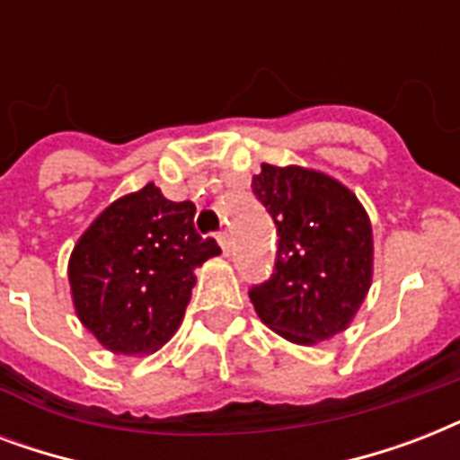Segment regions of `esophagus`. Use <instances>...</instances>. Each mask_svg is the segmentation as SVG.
I'll return each instance as SVG.
<instances>
[{
	"label": "esophagus",
	"instance_id": "esophagus-1",
	"mask_svg": "<svg viewBox=\"0 0 460 460\" xmlns=\"http://www.w3.org/2000/svg\"><path fill=\"white\" fill-rule=\"evenodd\" d=\"M217 241H219V245H222L224 255H229V251H231V238H229V231H219V234H217Z\"/></svg>",
	"mask_w": 460,
	"mask_h": 460
}]
</instances>
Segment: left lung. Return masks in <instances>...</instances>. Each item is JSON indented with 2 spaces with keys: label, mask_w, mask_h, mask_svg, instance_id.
I'll use <instances>...</instances> for the list:
<instances>
[{
  "label": "left lung",
  "mask_w": 460,
  "mask_h": 460,
  "mask_svg": "<svg viewBox=\"0 0 460 460\" xmlns=\"http://www.w3.org/2000/svg\"><path fill=\"white\" fill-rule=\"evenodd\" d=\"M252 193L277 226L270 279L251 287L255 313L294 343L349 327L372 281V226L339 181L301 166L262 164Z\"/></svg>",
  "instance_id": "1"
}]
</instances>
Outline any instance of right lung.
<instances>
[{
  "label": "right lung",
  "instance_id": "1",
  "mask_svg": "<svg viewBox=\"0 0 460 460\" xmlns=\"http://www.w3.org/2000/svg\"><path fill=\"white\" fill-rule=\"evenodd\" d=\"M195 205L172 202L147 183L111 202L71 252L75 313L102 346L146 356L179 329L195 267L222 252L195 231Z\"/></svg>",
  "mask_w": 460,
  "mask_h": 460
}]
</instances>
